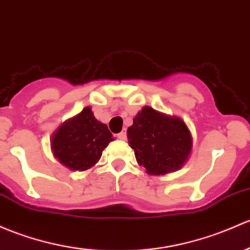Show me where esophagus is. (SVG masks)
I'll use <instances>...</instances> for the list:
<instances>
[{"label":"esophagus","instance_id":"1","mask_svg":"<svg viewBox=\"0 0 250 250\" xmlns=\"http://www.w3.org/2000/svg\"><path fill=\"white\" fill-rule=\"evenodd\" d=\"M117 138L120 140H125L127 139V134H125V132H121L120 134H117Z\"/></svg>","mask_w":250,"mask_h":250}]
</instances>
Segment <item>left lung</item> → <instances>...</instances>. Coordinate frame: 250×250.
I'll return each mask as SVG.
<instances>
[{"instance_id":"8db88e82","label":"left lung","mask_w":250,"mask_h":250,"mask_svg":"<svg viewBox=\"0 0 250 250\" xmlns=\"http://www.w3.org/2000/svg\"><path fill=\"white\" fill-rule=\"evenodd\" d=\"M138 164L152 176L180 170L193 151V136L185 121L144 106L127 130Z\"/></svg>"}]
</instances>
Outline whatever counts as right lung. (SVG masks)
Segmentation results:
<instances>
[{
  "label": "right lung",
  "mask_w": 250,
  "mask_h": 250,
  "mask_svg": "<svg viewBox=\"0 0 250 250\" xmlns=\"http://www.w3.org/2000/svg\"><path fill=\"white\" fill-rule=\"evenodd\" d=\"M114 140L107 125L94 117L91 106H86L54 130L50 148L63 167L81 172L96 165L105 147Z\"/></svg>",
  "instance_id": "1"
}]
</instances>
